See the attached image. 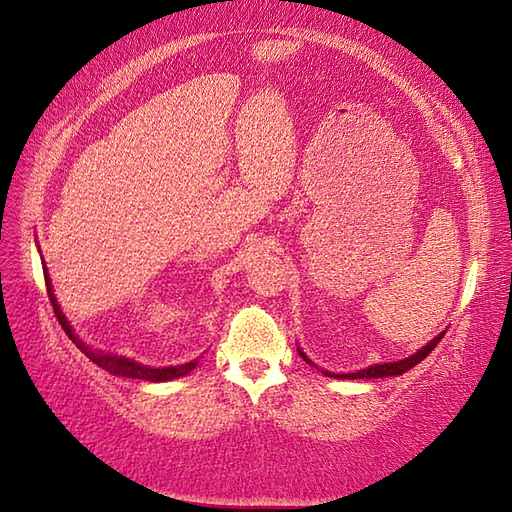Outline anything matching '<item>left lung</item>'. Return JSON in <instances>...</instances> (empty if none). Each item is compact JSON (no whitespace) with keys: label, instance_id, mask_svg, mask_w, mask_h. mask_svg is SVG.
I'll use <instances>...</instances> for the list:
<instances>
[{"label":"left lung","instance_id":"left-lung-1","mask_svg":"<svg viewBox=\"0 0 512 512\" xmlns=\"http://www.w3.org/2000/svg\"><path fill=\"white\" fill-rule=\"evenodd\" d=\"M444 337V333H440L438 337H433L431 342L427 344V346H423L421 350L418 352H414L412 356H408V359H401V361H393V363H378V365H371V367H365V369H359V371H354V374H331V371H322L324 376H331V378H342V380H356V378H386V376H401V374H406L408 369H412L414 365H418L421 363L425 356L438 346V342L440 339ZM299 354L303 356V361L305 363H309V365H314L312 361L307 359V356L299 350Z\"/></svg>","mask_w":512,"mask_h":512}]
</instances>
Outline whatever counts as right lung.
Segmentation results:
<instances>
[{
    "mask_svg": "<svg viewBox=\"0 0 512 512\" xmlns=\"http://www.w3.org/2000/svg\"><path fill=\"white\" fill-rule=\"evenodd\" d=\"M44 282H46V292H49V299L53 303V312L61 324V329L66 331V335L72 339V342L76 344V348H79L89 361H94L98 367L106 369L108 374H115V376H123V378H134V380H147V382H166V380H175V378H181L185 374H190V371L198 365V359L190 361V363H183V365H173V367H147V365H141L136 363L132 359H126V356H117V354H108V352H100V350H91L89 346H85L79 337L74 335L72 327L68 324L66 316L61 314V309L57 305V299L53 294V286H51V280H49V273H46V267H44Z\"/></svg>",
    "mask_w": 512,
    "mask_h": 512,
    "instance_id": "obj_1",
    "label": "right lung"
}]
</instances>
